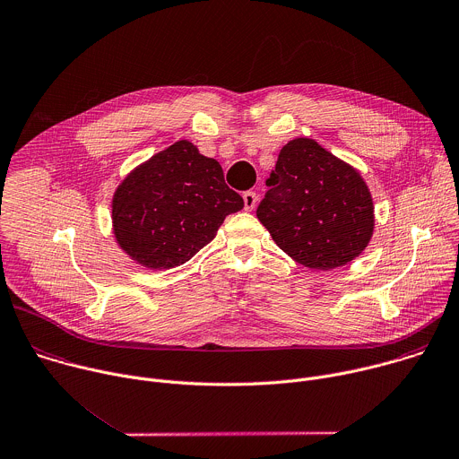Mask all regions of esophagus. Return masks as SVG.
Masks as SVG:
<instances>
[{"label":"esophagus","instance_id":"esophagus-1","mask_svg":"<svg viewBox=\"0 0 459 459\" xmlns=\"http://www.w3.org/2000/svg\"><path fill=\"white\" fill-rule=\"evenodd\" d=\"M257 202V195L254 191H247L243 193V204H245V211H252L255 207Z\"/></svg>","mask_w":459,"mask_h":459}]
</instances>
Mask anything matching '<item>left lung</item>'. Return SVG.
I'll return each mask as SVG.
<instances>
[{
	"label": "left lung",
	"instance_id": "8db88e82",
	"mask_svg": "<svg viewBox=\"0 0 459 459\" xmlns=\"http://www.w3.org/2000/svg\"><path fill=\"white\" fill-rule=\"evenodd\" d=\"M266 186L257 220L295 261L332 270L368 247L375 227L369 189L357 169L316 140H290Z\"/></svg>",
	"mask_w": 459,
	"mask_h": 459
}]
</instances>
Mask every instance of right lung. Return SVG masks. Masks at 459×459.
<instances>
[{"label": "right lung", "instance_id": "obj_1", "mask_svg": "<svg viewBox=\"0 0 459 459\" xmlns=\"http://www.w3.org/2000/svg\"><path fill=\"white\" fill-rule=\"evenodd\" d=\"M243 209L214 159L178 140L138 166L111 204L120 248L147 268H173L211 243L223 220Z\"/></svg>", "mask_w": 459, "mask_h": 459}]
</instances>
